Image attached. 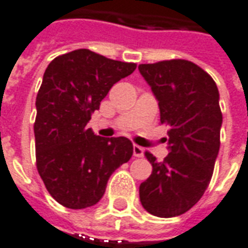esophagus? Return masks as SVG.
<instances>
[{
	"label": "esophagus",
	"instance_id": "1",
	"mask_svg": "<svg viewBox=\"0 0 248 248\" xmlns=\"http://www.w3.org/2000/svg\"><path fill=\"white\" fill-rule=\"evenodd\" d=\"M133 154H134V156H137V158H140V156H143V154H145V150H143L140 146L134 145L133 146Z\"/></svg>",
	"mask_w": 248,
	"mask_h": 248
}]
</instances>
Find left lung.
Listing matches in <instances>:
<instances>
[{
	"mask_svg": "<svg viewBox=\"0 0 248 248\" xmlns=\"http://www.w3.org/2000/svg\"><path fill=\"white\" fill-rule=\"evenodd\" d=\"M138 69L158 101L161 124L169 127L170 150L163 162L145 153L153 172L140 183V203L159 218L178 217L202 198L213 177L222 126L218 87L202 67L186 60Z\"/></svg>",
	"mask_w": 248,
	"mask_h": 248,
	"instance_id": "left-lung-1",
	"label": "left lung"
}]
</instances>
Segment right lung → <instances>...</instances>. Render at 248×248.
<instances>
[{
    "label": "right lung",
    "instance_id": "obj_1",
    "mask_svg": "<svg viewBox=\"0 0 248 248\" xmlns=\"http://www.w3.org/2000/svg\"><path fill=\"white\" fill-rule=\"evenodd\" d=\"M135 67L89 49L58 56L46 67L35 99V161L46 190L62 206H94L110 175L133 155L130 140L103 138L86 124L114 83Z\"/></svg>",
    "mask_w": 248,
    "mask_h": 248
}]
</instances>
